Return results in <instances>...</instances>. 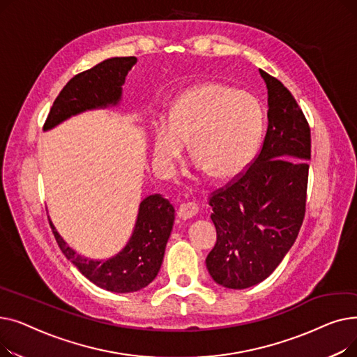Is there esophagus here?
<instances>
[{
    "instance_id": "1",
    "label": "esophagus",
    "mask_w": 357,
    "mask_h": 357,
    "mask_svg": "<svg viewBox=\"0 0 357 357\" xmlns=\"http://www.w3.org/2000/svg\"><path fill=\"white\" fill-rule=\"evenodd\" d=\"M198 214V205L195 202H183L179 205L178 217L181 220H190Z\"/></svg>"
}]
</instances>
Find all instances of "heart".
<instances>
[{"instance_id":"obj_1","label":"heart","mask_w":357,"mask_h":357,"mask_svg":"<svg viewBox=\"0 0 357 357\" xmlns=\"http://www.w3.org/2000/svg\"><path fill=\"white\" fill-rule=\"evenodd\" d=\"M264 108L246 91L205 82L185 91L169 119L155 127L153 160L171 176L191 142L197 167L213 179L240 174L255 158L264 133Z\"/></svg>"}]
</instances>
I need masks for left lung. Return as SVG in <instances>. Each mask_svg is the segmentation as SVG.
I'll use <instances>...</instances> for the list:
<instances>
[{
  "instance_id": "obj_1",
  "label": "left lung",
  "mask_w": 357,
  "mask_h": 357,
  "mask_svg": "<svg viewBox=\"0 0 357 357\" xmlns=\"http://www.w3.org/2000/svg\"><path fill=\"white\" fill-rule=\"evenodd\" d=\"M259 73L268 88L264 146L245 174L210 198L217 243L205 264L230 289L265 280L292 248L305 214L310 126L288 88Z\"/></svg>"
}]
</instances>
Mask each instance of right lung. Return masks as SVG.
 Returning a JSON list of instances; mask_svg holds the SVG:
<instances>
[{"mask_svg": "<svg viewBox=\"0 0 357 357\" xmlns=\"http://www.w3.org/2000/svg\"><path fill=\"white\" fill-rule=\"evenodd\" d=\"M136 62L135 56L109 58L75 75L54 100L43 130L49 131L85 111L119 107L127 73ZM174 221V205L160 194L143 198L126 246L105 260L89 259L77 253L62 238L52 221L50 227L62 253L92 284L109 292L128 294L146 288L158 276Z\"/></svg>", "mask_w": 357, "mask_h": 357, "instance_id": "obj_1", "label": "right lung"}]
</instances>
